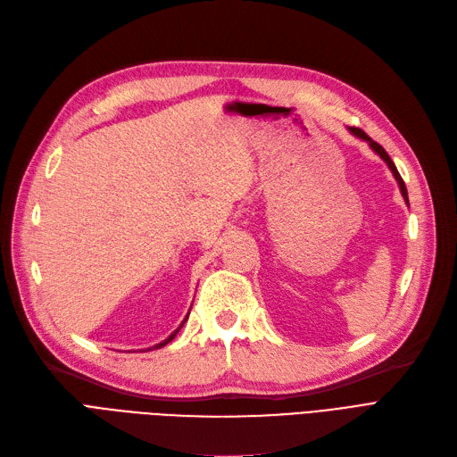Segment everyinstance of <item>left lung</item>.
I'll list each match as a JSON object with an SVG mask.
<instances>
[{
	"label": "left lung",
	"mask_w": 457,
	"mask_h": 457,
	"mask_svg": "<svg viewBox=\"0 0 457 457\" xmlns=\"http://www.w3.org/2000/svg\"><path fill=\"white\" fill-rule=\"evenodd\" d=\"M349 131L354 135V137H358V138H361V140H366L370 145H371V150L377 154V155H380V159L386 162L388 165V169L392 170V174H394V178H395V181L399 184V191H401V195H403V198H405V203L409 204V196H407V187H405V181H403V178L399 176V172H397V169H395V165H394V161L390 159V155L385 152V148H382L380 144H377L375 140H371L366 133H363L361 129H358V127H349Z\"/></svg>",
	"instance_id": "1"
}]
</instances>
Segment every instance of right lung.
Wrapping results in <instances>:
<instances>
[{"label": "right lung", "instance_id": "1", "mask_svg": "<svg viewBox=\"0 0 457 457\" xmlns=\"http://www.w3.org/2000/svg\"><path fill=\"white\" fill-rule=\"evenodd\" d=\"M187 319H189V313H187V317H186V319H184V322H186V320H187ZM184 322H181V324H179V326H178V330H174V332H172V334H170V336H169V337H167V339H165V341H161V343H157V345H155V346H150V349H145V351H155V349H161V346H165V345H167V343H170V341H172V339H174V337H176V334H178V332H179V330H181V326H184Z\"/></svg>", "mask_w": 457, "mask_h": 457}]
</instances>
